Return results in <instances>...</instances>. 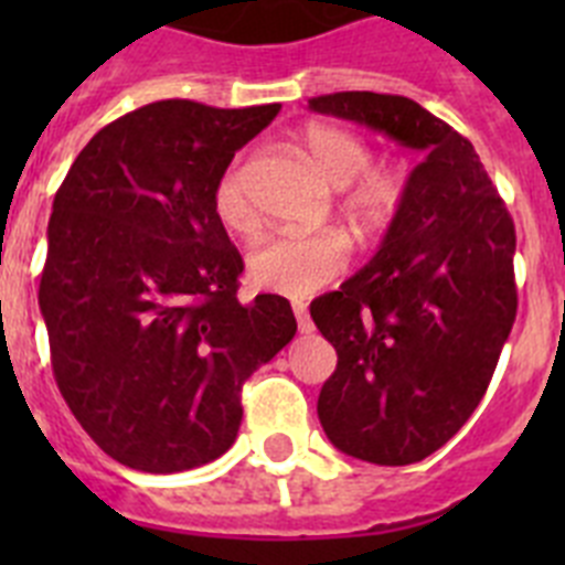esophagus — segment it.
<instances>
[{
  "instance_id": "1",
  "label": "esophagus",
  "mask_w": 565,
  "mask_h": 565,
  "mask_svg": "<svg viewBox=\"0 0 565 565\" xmlns=\"http://www.w3.org/2000/svg\"><path fill=\"white\" fill-rule=\"evenodd\" d=\"M294 317H297L299 333H311L313 331V322H311V317H308V311H306V306H302V302H294Z\"/></svg>"
}]
</instances>
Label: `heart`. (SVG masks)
<instances>
[{"label": "heart", "instance_id": "1", "mask_svg": "<svg viewBox=\"0 0 565 565\" xmlns=\"http://www.w3.org/2000/svg\"><path fill=\"white\" fill-rule=\"evenodd\" d=\"M302 149L328 186L344 189L342 209L359 228L384 226L404 198V172L393 163H371V147L356 132L313 124L302 132ZM214 214L228 232H252L254 209L248 172L234 158L214 183ZM248 279L257 288L288 299H308L333 282L348 266V243L339 234L274 237L248 254Z\"/></svg>", "mask_w": 565, "mask_h": 565}]
</instances>
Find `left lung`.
<instances>
[{
    "label": "left lung",
    "mask_w": 565,
    "mask_h": 565,
    "mask_svg": "<svg viewBox=\"0 0 565 565\" xmlns=\"http://www.w3.org/2000/svg\"><path fill=\"white\" fill-rule=\"evenodd\" d=\"M308 109L424 152L371 263L311 302L339 356L317 402L326 436L359 461L416 463L461 430L495 373L518 311L515 223L472 143L422 104L333 93Z\"/></svg>",
    "instance_id": "left-lung-1"
}]
</instances>
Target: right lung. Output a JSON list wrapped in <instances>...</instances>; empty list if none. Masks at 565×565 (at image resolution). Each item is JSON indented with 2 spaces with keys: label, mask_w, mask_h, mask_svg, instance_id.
Here are the masks:
<instances>
[{
  "label": "right lung",
  "mask_w": 565,
  "mask_h": 565,
  "mask_svg": "<svg viewBox=\"0 0 565 565\" xmlns=\"http://www.w3.org/2000/svg\"><path fill=\"white\" fill-rule=\"evenodd\" d=\"M277 113L147 104L93 135L58 186L39 286L53 376L124 467L169 476L221 458L243 382L297 333L286 297L237 299L243 257L212 201Z\"/></svg>",
  "instance_id": "add662e5"
}]
</instances>
